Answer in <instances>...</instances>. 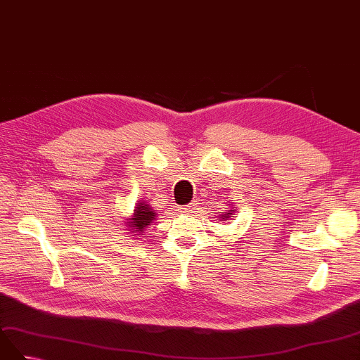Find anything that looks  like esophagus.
Here are the masks:
<instances>
[{
  "label": "esophagus",
  "mask_w": 360,
  "mask_h": 360,
  "mask_svg": "<svg viewBox=\"0 0 360 360\" xmlns=\"http://www.w3.org/2000/svg\"><path fill=\"white\" fill-rule=\"evenodd\" d=\"M196 208V202H190V204H187L186 207H184V212L186 213H191Z\"/></svg>",
  "instance_id": "obj_1"
}]
</instances>
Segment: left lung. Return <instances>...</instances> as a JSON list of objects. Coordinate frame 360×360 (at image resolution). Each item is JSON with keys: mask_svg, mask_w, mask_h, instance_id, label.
I'll list each match as a JSON object with an SVG mask.
<instances>
[{"mask_svg": "<svg viewBox=\"0 0 360 360\" xmlns=\"http://www.w3.org/2000/svg\"><path fill=\"white\" fill-rule=\"evenodd\" d=\"M230 212H233V210H230ZM230 214H231V213H227V214H224V218H222V219H227V218H230Z\"/></svg>", "mask_w": 360, "mask_h": 360, "instance_id": "obj_1", "label": "left lung"}]
</instances>
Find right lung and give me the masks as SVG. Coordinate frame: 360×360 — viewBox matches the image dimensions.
<instances>
[{
    "label": "right lung",
    "instance_id": "1",
    "mask_svg": "<svg viewBox=\"0 0 360 360\" xmlns=\"http://www.w3.org/2000/svg\"><path fill=\"white\" fill-rule=\"evenodd\" d=\"M155 219H156V213L152 210V207H150L148 204L141 202L135 207V210H133V218L129 219L130 221L129 225L136 233H141L147 227V225L152 224Z\"/></svg>",
    "mask_w": 360,
    "mask_h": 360
}]
</instances>
